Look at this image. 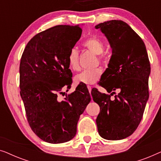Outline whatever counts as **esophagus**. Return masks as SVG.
<instances>
[{
    "label": "esophagus",
    "instance_id": "esophagus-1",
    "mask_svg": "<svg viewBox=\"0 0 161 161\" xmlns=\"http://www.w3.org/2000/svg\"><path fill=\"white\" fill-rule=\"evenodd\" d=\"M87 88H88V89H89V93H90V92H92V87L90 86H87Z\"/></svg>",
    "mask_w": 161,
    "mask_h": 161
}]
</instances>
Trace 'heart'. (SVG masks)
<instances>
[{
    "mask_svg": "<svg viewBox=\"0 0 161 161\" xmlns=\"http://www.w3.org/2000/svg\"><path fill=\"white\" fill-rule=\"evenodd\" d=\"M83 46L87 48L89 51L95 55H99L98 61H103V57L100 56L104 50V44L100 39L96 36H92L87 39L84 42ZM68 67L72 71H77L80 68L78 61V51L76 48H72L67 56ZM102 75V70L100 68H95L93 69L84 70L80 73L77 74L74 78V81L76 84H94L99 80Z\"/></svg>",
    "mask_w": 161,
    "mask_h": 161,
    "instance_id": "1",
    "label": "heart"
}]
</instances>
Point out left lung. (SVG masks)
I'll return each mask as SVG.
<instances>
[{
	"label": "left lung",
	"instance_id": "1",
	"mask_svg": "<svg viewBox=\"0 0 161 161\" xmlns=\"http://www.w3.org/2000/svg\"><path fill=\"white\" fill-rule=\"evenodd\" d=\"M106 36L112 49L108 68L100 84L109 94L92 90L100 111L96 119L98 133L107 140H121L134 133L142 121L149 99L150 64L142 38L122 20H109L95 26ZM119 89L114 100L110 96Z\"/></svg>",
	"mask_w": 161,
	"mask_h": 161
}]
</instances>
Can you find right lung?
I'll list each match as a JSON object with an SVG mask.
<instances>
[{
	"instance_id": "add662e5",
	"label": "right lung",
	"mask_w": 161,
	"mask_h": 161,
	"mask_svg": "<svg viewBox=\"0 0 161 161\" xmlns=\"http://www.w3.org/2000/svg\"><path fill=\"white\" fill-rule=\"evenodd\" d=\"M82 34L80 25H59L39 33L26 45L19 64L20 96L31 128L50 144L69 142L75 136L80 116L91 101L87 87L59 101L64 87L71 86L68 54Z\"/></svg>"
}]
</instances>
